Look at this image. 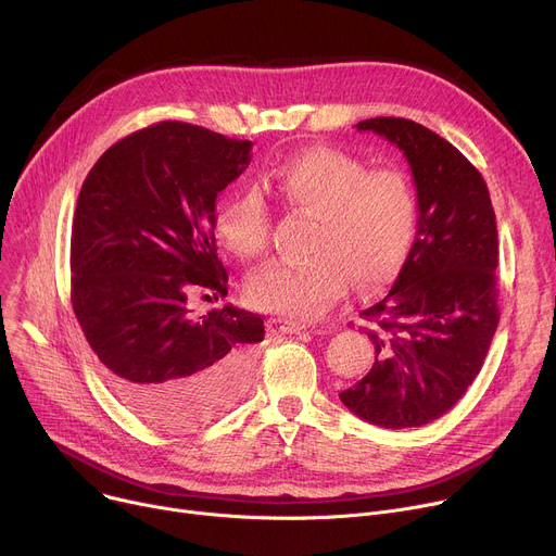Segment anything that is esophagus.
Wrapping results in <instances>:
<instances>
[{
	"label": "esophagus",
	"mask_w": 556,
	"mask_h": 556,
	"mask_svg": "<svg viewBox=\"0 0 556 556\" xmlns=\"http://www.w3.org/2000/svg\"><path fill=\"white\" fill-rule=\"evenodd\" d=\"M275 330H279L281 334H299L303 330H307L305 324H299V321H290V319H275L273 321Z\"/></svg>",
	"instance_id": "34e87169"
}]
</instances>
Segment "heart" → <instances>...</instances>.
I'll use <instances>...</instances> for the list:
<instances>
[{
  "label": "heart",
  "mask_w": 556,
  "mask_h": 556,
  "mask_svg": "<svg viewBox=\"0 0 556 556\" xmlns=\"http://www.w3.org/2000/svg\"><path fill=\"white\" fill-rule=\"evenodd\" d=\"M268 189L292 211L316 217L307 262H277L249 279V299L268 312L312 319L339 299L350 279L378 288L403 268L418 206L399 172H369L334 147H309L266 176ZM219 242L242 260H257L270 242V213L260 191L230 198L215 219Z\"/></svg>",
  "instance_id": "1"
}]
</instances>
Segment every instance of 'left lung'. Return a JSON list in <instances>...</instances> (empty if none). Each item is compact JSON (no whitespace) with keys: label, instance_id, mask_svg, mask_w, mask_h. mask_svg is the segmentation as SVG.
<instances>
[{"label":"left lung","instance_id":"8db88e82","mask_svg":"<svg viewBox=\"0 0 556 556\" xmlns=\"http://www.w3.org/2000/svg\"><path fill=\"white\" fill-rule=\"evenodd\" d=\"M356 129L387 138L407 157L418 224L391 290L363 309L374 326V365L339 399L369 425L422 427L466 393L497 330L495 211L480 172L435 131L387 116Z\"/></svg>","mask_w":556,"mask_h":556}]
</instances>
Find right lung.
<instances>
[{"mask_svg":"<svg viewBox=\"0 0 556 556\" xmlns=\"http://www.w3.org/2000/svg\"><path fill=\"white\" fill-rule=\"evenodd\" d=\"M251 140L165 121L112 144L76 200L72 307L118 399L163 429H193L242 399L264 319L189 309L226 296L215 200L251 163Z\"/></svg>","mask_w":556,"mask_h":556,"instance_id":"obj_1","label":"right lung"}]
</instances>
